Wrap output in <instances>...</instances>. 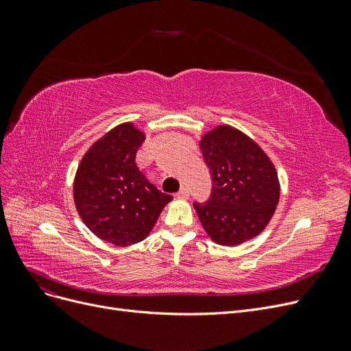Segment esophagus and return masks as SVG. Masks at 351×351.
<instances>
[{"mask_svg":"<svg viewBox=\"0 0 351 351\" xmlns=\"http://www.w3.org/2000/svg\"><path fill=\"white\" fill-rule=\"evenodd\" d=\"M176 197L177 199H183V200H186V199H189V189L187 187H182L177 192V195H176Z\"/></svg>","mask_w":351,"mask_h":351,"instance_id":"esophagus-1","label":"esophagus"}]
</instances>
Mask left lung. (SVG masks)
Here are the masks:
<instances>
[{
	"label": "left lung",
	"mask_w": 351,
	"mask_h": 351,
	"mask_svg": "<svg viewBox=\"0 0 351 351\" xmlns=\"http://www.w3.org/2000/svg\"><path fill=\"white\" fill-rule=\"evenodd\" d=\"M210 171L206 204L193 206L208 236L222 246H236L261 234L280 200L275 167L261 146L230 125H218L200 141Z\"/></svg>",
	"instance_id": "8db88e82"
}]
</instances>
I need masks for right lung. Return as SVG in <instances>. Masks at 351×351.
<instances>
[{
	"label": "right lung",
	"instance_id": "right-lung-1",
	"mask_svg": "<svg viewBox=\"0 0 351 351\" xmlns=\"http://www.w3.org/2000/svg\"><path fill=\"white\" fill-rule=\"evenodd\" d=\"M145 134L134 124L114 127L84 154L74 178V204L99 239L130 246L147 237L173 196L149 183L136 165Z\"/></svg>",
	"mask_w": 351,
	"mask_h": 351
}]
</instances>
